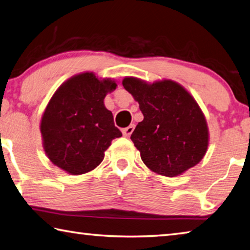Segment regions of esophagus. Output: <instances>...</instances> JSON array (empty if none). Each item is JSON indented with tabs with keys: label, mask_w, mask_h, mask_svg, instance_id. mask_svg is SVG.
Segmentation results:
<instances>
[{
	"label": "esophagus",
	"mask_w": 250,
	"mask_h": 250,
	"mask_svg": "<svg viewBox=\"0 0 250 250\" xmlns=\"http://www.w3.org/2000/svg\"><path fill=\"white\" fill-rule=\"evenodd\" d=\"M134 130V125H130L129 126H126L124 130H122V134H124V137L125 138H129L131 134H132Z\"/></svg>",
	"instance_id": "obj_1"
}]
</instances>
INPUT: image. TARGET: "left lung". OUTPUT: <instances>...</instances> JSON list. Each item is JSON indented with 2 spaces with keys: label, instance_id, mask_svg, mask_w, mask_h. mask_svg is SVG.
I'll list each match as a JSON object with an SVG mask.
<instances>
[{
  "label": "left lung",
  "instance_id": "left-lung-1",
  "mask_svg": "<svg viewBox=\"0 0 250 250\" xmlns=\"http://www.w3.org/2000/svg\"><path fill=\"white\" fill-rule=\"evenodd\" d=\"M122 85L139 103L144 117L131 134L144 164L166 177L196 166L207 153L208 129L190 93L171 80L148 84L126 76Z\"/></svg>",
  "mask_w": 250,
  "mask_h": 250
}]
</instances>
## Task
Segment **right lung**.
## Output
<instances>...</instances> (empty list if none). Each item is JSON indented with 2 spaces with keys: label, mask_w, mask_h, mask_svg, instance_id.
Returning <instances> with one entry per match:
<instances>
[{
  "label": "right lung",
  "mask_w": 250,
  "mask_h": 250,
  "mask_svg": "<svg viewBox=\"0 0 250 250\" xmlns=\"http://www.w3.org/2000/svg\"><path fill=\"white\" fill-rule=\"evenodd\" d=\"M117 87L93 72L72 76L59 87L44 110L40 132L47 156L59 168L82 175L96 168L111 141L122 133L104 105Z\"/></svg>",
  "instance_id": "right-lung-1"
}]
</instances>
